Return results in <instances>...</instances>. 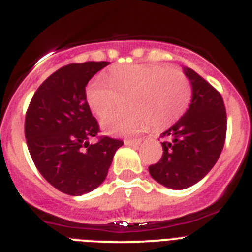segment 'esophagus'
<instances>
[{
	"label": "esophagus",
	"mask_w": 252,
	"mask_h": 252,
	"mask_svg": "<svg viewBox=\"0 0 252 252\" xmlns=\"http://www.w3.org/2000/svg\"><path fill=\"white\" fill-rule=\"evenodd\" d=\"M142 142V138H126L124 139V143L126 146H131V144H139Z\"/></svg>",
	"instance_id": "obj_1"
}]
</instances>
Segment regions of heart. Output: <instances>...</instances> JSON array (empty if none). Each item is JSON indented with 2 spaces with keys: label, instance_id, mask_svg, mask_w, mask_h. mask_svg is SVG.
<instances>
[{
  "label": "heart",
  "instance_id": "obj_1",
  "mask_svg": "<svg viewBox=\"0 0 252 252\" xmlns=\"http://www.w3.org/2000/svg\"><path fill=\"white\" fill-rule=\"evenodd\" d=\"M127 96L129 108L101 119V128L113 135L137 133L151 126L164 129L187 110L192 85L185 72L163 65L128 64L115 66L108 79L98 76L88 84L87 103L93 113L103 117Z\"/></svg>",
  "mask_w": 252,
  "mask_h": 252
}]
</instances>
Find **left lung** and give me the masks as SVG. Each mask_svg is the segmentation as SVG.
<instances>
[{
	"mask_svg": "<svg viewBox=\"0 0 252 252\" xmlns=\"http://www.w3.org/2000/svg\"><path fill=\"white\" fill-rule=\"evenodd\" d=\"M192 101L180 121L160 137L163 154L149 165L152 178L173 189H185L212 169L226 139L227 117L220 92L194 70L186 67Z\"/></svg>",
	"mask_w": 252,
	"mask_h": 252,
	"instance_id": "8db88e82",
	"label": "left lung"
}]
</instances>
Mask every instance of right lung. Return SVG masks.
Instances as JSON below:
<instances>
[{"instance_id":"right-lung-1","label":"right lung","mask_w":252,"mask_h":252,"mask_svg":"<svg viewBox=\"0 0 252 252\" xmlns=\"http://www.w3.org/2000/svg\"><path fill=\"white\" fill-rule=\"evenodd\" d=\"M108 61L60 67L38 87L27 108L25 137L36 168L51 186L70 196L93 191L105 180L123 140L98 136L99 124L87 103L90 79Z\"/></svg>"}]
</instances>
